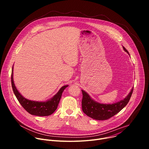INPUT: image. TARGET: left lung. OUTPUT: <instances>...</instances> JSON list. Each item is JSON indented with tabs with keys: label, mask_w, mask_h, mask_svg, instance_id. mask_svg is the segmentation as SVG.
<instances>
[{
	"label": "left lung",
	"mask_w": 149,
	"mask_h": 149,
	"mask_svg": "<svg viewBox=\"0 0 149 149\" xmlns=\"http://www.w3.org/2000/svg\"><path fill=\"white\" fill-rule=\"evenodd\" d=\"M124 50L129 53L123 47ZM130 55V54H129ZM133 91V88L130 93L124 100L114 104H101L93 100L90 95L83 90L82 99V109L83 112L88 117L97 120H107L119 113L128 104Z\"/></svg>",
	"instance_id": "left-lung-1"
}]
</instances>
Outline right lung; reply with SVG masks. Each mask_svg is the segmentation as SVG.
<instances>
[{
    "label": "right lung",
    "instance_id": "right-lung-1",
    "mask_svg": "<svg viewBox=\"0 0 149 149\" xmlns=\"http://www.w3.org/2000/svg\"><path fill=\"white\" fill-rule=\"evenodd\" d=\"M11 83L13 93L20 105L29 114L38 116H48L52 114L58 107L63 90L68 86L67 85L62 87L56 94L51 99L45 102H38L27 100L17 90L13 79V67L11 75Z\"/></svg>",
    "mask_w": 149,
    "mask_h": 149
}]
</instances>
